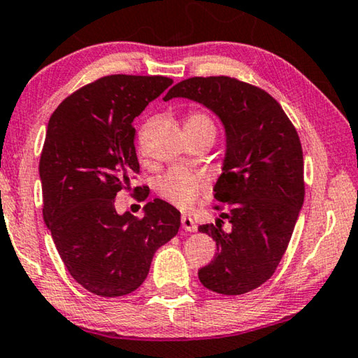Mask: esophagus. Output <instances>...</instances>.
<instances>
[{"instance_id": "esophagus-1", "label": "esophagus", "mask_w": 358, "mask_h": 358, "mask_svg": "<svg viewBox=\"0 0 358 358\" xmlns=\"http://www.w3.org/2000/svg\"><path fill=\"white\" fill-rule=\"evenodd\" d=\"M181 228H183L185 231H189V233H193V231L197 230L194 220H193V218H191L189 215H183V217H181Z\"/></svg>"}]
</instances>
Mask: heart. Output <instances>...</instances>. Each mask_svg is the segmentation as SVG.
Segmentation results:
<instances>
[{
  "instance_id": "obj_1",
  "label": "heart",
  "mask_w": 358,
  "mask_h": 358,
  "mask_svg": "<svg viewBox=\"0 0 358 358\" xmlns=\"http://www.w3.org/2000/svg\"><path fill=\"white\" fill-rule=\"evenodd\" d=\"M185 128L189 136L199 135V133H212L215 135L217 127L212 117L204 110L191 109L186 114ZM207 189L206 181L196 177V175L185 172V170L173 169L159 178L157 191L164 199H167L170 204L180 207V209H191L199 199L201 194H204Z\"/></svg>"
}]
</instances>
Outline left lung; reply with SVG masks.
Here are the masks:
<instances>
[{
    "label": "left lung",
    "mask_w": 358,
    "mask_h": 358,
    "mask_svg": "<svg viewBox=\"0 0 358 358\" xmlns=\"http://www.w3.org/2000/svg\"><path fill=\"white\" fill-rule=\"evenodd\" d=\"M172 98L204 104L225 125L227 154L213 196L232 230H222L221 218L199 227L217 254L197 275L218 294H244L271 278L294 231L306 194L301 140L273 96L238 78H186L164 101Z\"/></svg>",
    "instance_id": "obj_1"
}]
</instances>
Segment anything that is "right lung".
I'll use <instances>...</instances> for the list:
<instances>
[{"mask_svg":"<svg viewBox=\"0 0 358 358\" xmlns=\"http://www.w3.org/2000/svg\"><path fill=\"white\" fill-rule=\"evenodd\" d=\"M173 83L162 76L103 77L67 96L52 112L40 157L43 218L69 273L101 297L143 285L152 255L180 228V212L162 199L145 217L115 210V196L140 173L133 120ZM145 202L148 186H136Z\"/></svg>","mask_w":358,"mask_h":358,"instance_id":"1","label":"right lung"}]
</instances>
